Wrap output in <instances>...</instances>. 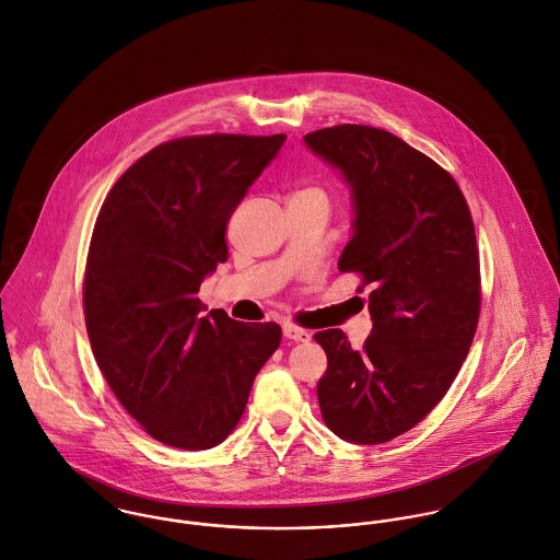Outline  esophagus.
I'll use <instances>...</instances> for the list:
<instances>
[{"label":"esophagus","mask_w":560,"mask_h":560,"mask_svg":"<svg viewBox=\"0 0 560 560\" xmlns=\"http://www.w3.org/2000/svg\"><path fill=\"white\" fill-rule=\"evenodd\" d=\"M284 336H287L289 340H295V342H308V340H311V331L304 329V327H298V325H293V323H287V325H284Z\"/></svg>","instance_id":"34e87169"}]
</instances>
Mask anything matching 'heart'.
<instances>
[{
  "label": "heart",
  "mask_w": 560,
  "mask_h": 560,
  "mask_svg": "<svg viewBox=\"0 0 560 560\" xmlns=\"http://www.w3.org/2000/svg\"><path fill=\"white\" fill-rule=\"evenodd\" d=\"M300 194H323L320 189H317V187H311V189H304V191H300ZM325 196V194H323Z\"/></svg>",
  "instance_id": "1"
}]
</instances>
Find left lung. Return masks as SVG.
<instances>
[{"instance_id": "obj_1", "label": "left lung", "mask_w": 560, "mask_h": 560, "mask_svg": "<svg viewBox=\"0 0 560 560\" xmlns=\"http://www.w3.org/2000/svg\"><path fill=\"white\" fill-rule=\"evenodd\" d=\"M306 144L342 170L355 202L338 269L358 273L373 331L315 334L327 355L320 416L342 440L382 444L416 427L453 386L477 334L480 262L457 180L390 131L336 125Z\"/></svg>"}]
</instances>
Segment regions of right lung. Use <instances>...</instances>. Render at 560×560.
<instances>
[{"mask_svg":"<svg viewBox=\"0 0 560 560\" xmlns=\"http://www.w3.org/2000/svg\"><path fill=\"white\" fill-rule=\"evenodd\" d=\"M284 140L176 138L136 161L103 200L83 273L85 329L107 386L161 444L224 442L280 347L278 323L205 317L198 291L229 260L226 224Z\"/></svg>","mask_w":560,"mask_h":560,"instance_id":"1","label":"right lung"}]
</instances>
